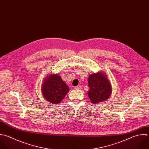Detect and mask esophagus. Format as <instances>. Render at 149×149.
Returning <instances> with one entry per match:
<instances>
[{
    "mask_svg": "<svg viewBox=\"0 0 149 149\" xmlns=\"http://www.w3.org/2000/svg\"><path fill=\"white\" fill-rule=\"evenodd\" d=\"M76 89H82V86H80V85H78V86H76L75 88Z\"/></svg>",
    "mask_w": 149,
    "mask_h": 149,
    "instance_id": "34e87169",
    "label": "esophagus"
}]
</instances>
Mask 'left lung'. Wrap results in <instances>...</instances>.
Wrapping results in <instances>:
<instances>
[{"label":"left lung","instance_id":"8db88e82","mask_svg":"<svg viewBox=\"0 0 149 149\" xmlns=\"http://www.w3.org/2000/svg\"><path fill=\"white\" fill-rule=\"evenodd\" d=\"M88 95L93 104L105 101L111 93V84L106 75L102 72L92 74L88 78Z\"/></svg>","mask_w":149,"mask_h":149}]
</instances>
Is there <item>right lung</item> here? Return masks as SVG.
I'll list each match as a JSON object with an SVG mask.
<instances>
[{"instance_id":"1","label":"right lung","mask_w":149,"mask_h":149,"mask_svg":"<svg viewBox=\"0 0 149 149\" xmlns=\"http://www.w3.org/2000/svg\"><path fill=\"white\" fill-rule=\"evenodd\" d=\"M69 88L58 75H50L48 77L42 87L43 97L48 102L57 104L60 103L68 93Z\"/></svg>"}]
</instances>
